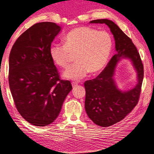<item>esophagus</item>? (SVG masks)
Masks as SVG:
<instances>
[{
  "label": "esophagus",
  "mask_w": 154,
  "mask_h": 154,
  "mask_svg": "<svg viewBox=\"0 0 154 154\" xmlns=\"http://www.w3.org/2000/svg\"><path fill=\"white\" fill-rule=\"evenodd\" d=\"M78 85V83L77 82H72V87H75Z\"/></svg>",
  "instance_id": "esophagus-1"
}]
</instances>
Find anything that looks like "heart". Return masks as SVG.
<instances>
[{
    "label": "heart",
    "mask_w": 154,
    "mask_h": 154,
    "mask_svg": "<svg viewBox=\"0 0 154 154\" xmlns=\"http://www.w3.org/2000/svg\"><path fill=\"white\" fill-rule=\"evenodd\" d=\"M64 44H52L49 54L55 64L69 67L73 54L76 63L64 73L67 79L79 80L90 72L95 74L104 69L111 54L113 41L106 31H98L89 26L72 29L63 37Z\"/></svg>",
    "instance_id": "heart-1"
}]
</instances>
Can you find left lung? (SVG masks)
<instances>
[{"mask_svg":"<svg viewBox=\"0 0 154 154\" xmlns=\"http://www.w3.org/2000/svg\"><path fill=\"white\" fill-rule=\"evenodd\" d=\"M90 23L106 24L110 28L115 40L117 53L95 79L84 83L86 91L85 106L87 115L95 124L108 127L124 119L138 104L144 68L139 52L132 39L117 24L107 19L92 20ZM121 57H128L132 60L137 72V86L125 92L118 90L113 80L115 67Z\"/></svg>","mask_w":154,"mask_h":154,"instance_id":"obj_1","label":"left lung"}]
</instances>
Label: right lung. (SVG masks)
<instances>
[{"instance_id":"add662e5","label":"right lung","mask_w":154,"mask_h":154,"mask_svg":"<svg viewBox=\"0 0 154 154\" xmlns=\"http://www.w3.org/2000/svg\"><path fill=\"white\" fill-rule=\"evenodd\" d=\"M60 26L50 22L35 24L17 39L9 54V83L17 111L35 126L57 119L72 86L60 79L49 50Z\"/></svg>"}]
</instances>
